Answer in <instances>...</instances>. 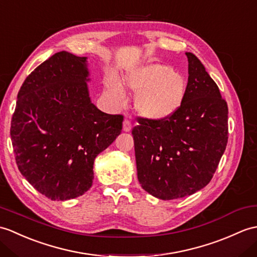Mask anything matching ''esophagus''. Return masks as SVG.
<instances>
[{"label":"esophagus","instance_id":"esophagus-1","mask_svg":"<svg viewBox=\"0 0 257 257\" xmlns=\"http://www.w3.org/2000/svg\"><path fill=\"white\" fill-rule=\"evenodd\" d=\"M131 128H133L131 127V122L126 119V120H124L122 123V130L126 131V133H129V131H131Z\"/></svg>","mask_w":257,"mask_h":257}]
</instances>
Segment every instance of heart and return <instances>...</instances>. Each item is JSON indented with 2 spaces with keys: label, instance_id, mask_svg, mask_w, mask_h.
I'll use <instances>...</instances> for the list:
<instances>
[{
  "label": "heart",
  "instance_id": "1",
  "mask_svg": "<svg viewBox=\"0 0 257 257\" xmlns=\"http://www.w3.org/2000/svg\"><path fill=\"white\" fill-rule=\"evenodd\" d=\"M126 82L138 94L136 97L137 111L150 121H163L176 114L186 96V81L166 64L140 65L127 74ZM107 84L118 100L124 98L123 87L115 76H110Z\"/></svg>",
  "mask_w": 257,
  "mask_h": 257
}]
</instances>
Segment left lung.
<instances>
[{"label":"left lung","instance_id":"1","mask_svg":"<svg viewBox=\"0 0 257 257\" xmlns=\"http://www.w3.org/2000/svg\"><path fill=\"white\" fill-rule=\"evenodd\" d=\"M184 103L163 121L138 118L133 129L141 187L162 200L193 195L211 181L228 143V105L194 53L186 52Z\"/></svg>","mask_w":257,"mask_h":257}]
</instances>
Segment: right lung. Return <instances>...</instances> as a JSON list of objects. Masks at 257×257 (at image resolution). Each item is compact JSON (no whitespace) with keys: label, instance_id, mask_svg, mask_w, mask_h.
Here are the masks:
<instances>
[{"label":"right lung","instance_id":"add662e5","mask_svg":"<svg viewBox=\"0 0 257 257\" xmlns=\"http://www.w3.org/2000/svg\"><path fill=\"white\" fill-rule=\"evenodd\" d=\"M86 57L57 52L29 74L17 95L11 139L22 175L51 200L91 188L94 160L122 129L123 117L89 98Z\"/></svg>","mask_w":257,"mask_h":257}]
</instances>
